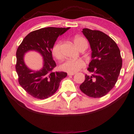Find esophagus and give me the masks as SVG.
I'll return each instance as SVG.
<instances>
[{
  "label": "esophagus",
  "instance_id": "34e87169",
  "mask_svg": "<svg viewBox=\"0 0 134 134\" xmlns=\"http://www.w3.org/2000/svg\"><path fill=\"white\" fill-rule=\"evenodd\" d=\"M75 73H68V76H72L74 75Z\"/></svg>",
  "mask_w": 134,
  "mask_h": 134
}]
</instances>
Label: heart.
Instances as JSON below:
<instances>
[{
    "label": "heart",
    "mask_w": 134,
    "mask_h": 134,
    "mask_svg": "<svg viewBox=\"0 0 134 134\" xmlns=\"http://www.w3.org/2000/svg\"><path fill=\"white\" fill-rule=\"evenodd\" d=\"M74 43L79 49H86L88 47V42L85 38L80 36H76L74 38ZM62 42L58 40L56 42L52 49L53 55L58 60L63 58L62 51ZM86 63L82 59H68L65 61L60 66L61 69L68 73H75L80 69L85 67Z\"/></svg>",
    "instance_id": "b5f03b06"
}]
</instances>
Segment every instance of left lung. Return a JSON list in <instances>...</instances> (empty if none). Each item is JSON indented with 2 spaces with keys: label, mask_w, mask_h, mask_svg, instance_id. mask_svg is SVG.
Returning <instances> with one entry per match:
<instances>
[{
  "label": "left lung",
  "mask_w": 134,
  "mask_h": 134,
  "mask_svg": "<svg viewBox=\"0 0 134 134\" xmlns=\"http://www.w3.org/2000/svg\"><path fill=\"white\" fill-rule=\"evenodd\" d=\"M92 50V60L86 74L85 80L79 88L89 97L97 98L108 94L118 80L122 66L120 49L109 36L98 30L83 29Z\"/></svg>",
  "instance_id": "obj_1"
}]
</instances>
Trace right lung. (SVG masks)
<instances>
[{
  "label": "right lung",
  "mask_w": 134,
  "mask_h": 134,
  "mask_svg": "<svg viewBox=\"0 0 134 134\" xmlns=\"http://www.w3.org/2000/svg\"><path fill=\"white\" fill-rule=\"evenodd\" d=\"M69 29L47 27L34 31L18 47L15 65L18 82L32 97L38 99L50 97L58 90L61 80L67 76L66 72L53 71L57 64L52 59V49L58 37ZM30 50L38 51L43 57L44 65L39 71L30 70L24 63V55Z\"/></svg>",
  "instance_id": "right-lung-1"
}]
</instances>
